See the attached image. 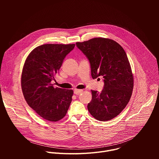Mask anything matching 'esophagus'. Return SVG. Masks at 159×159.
I'll use <instances>...</instances> for the list:
<instances>
[{"label":"esophagus","mask_w":159,"mask_h":159,"mask_svg":"<svg viewBox=\"0 0 159 159\" xmlns=\"http://www.w3.org/2000/svg\"><path fill=\"white\" fill-rule=\"evenodd\" d=\"M83 90H79V89H74V93L75 95H79L80 93H82Z\"/></svg>","instance_id":"esophagus-1"}]
</instances>
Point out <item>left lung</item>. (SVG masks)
Wrapping results in <instances>:
<instances>
[{
  "instance_id": "8db88e82",
  "label": "left lung",
  "mask_w": 159,
  "mask_h": 159,
  "mask_svg": "<svg viewBox=\"0 0 159 159\" xmlns=\"http://www.w3.org/2000/svg\"><path fill=\"white\" fill-rule=\"evenodd\" d=\"M76 46L88 58L92 77L104 79L101 92L91 90L88 111L99 121L112 120L125 109L133 92V77L126 53L120 44L108 38L77 42Z\"/></svg>"
}]
</instances>
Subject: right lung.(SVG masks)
<instances>
[{"mask_svg": "<svg viewBox=\"0 0 159 159\" xmlns=\"http://www.w3.org/2000/svg\"><path fill=\"white\" fill-rule=\"evenodd\" d=\"M75 44H45L28 56L21 75V88L28 104L44 120L57 121L66 114L72 102L71 89L55 88L52 81Z\"/></svg>", "mask_w": 159, "mask_h": 159, "instance_id": "1", "label": "right lung"}]
</instances>
